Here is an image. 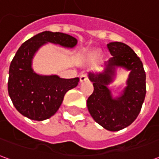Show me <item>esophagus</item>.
Segmentation results:
<instances>
[{
    "instance_id": "esophagus-1",
    "label": "esophagus",
    "mask_w": 159,
    "mask_h": 159,
    "mask_svg": "<svg viewBox=\"0 0 159 159\" xmlns=\"http://www.w3.org/2000/svg\"><path fill=\"white\" fill-rule=\"evenodd\" d=\"M86 80H88V76H87V74H82V75L80 76V81H81V82L86 81Z\"/></svg>"
}]
</instances>
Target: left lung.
Returning <instances> with one entry per match:
<instances>
[{"label": "left lung", "instance_id": "left-lung-1", "mask_svg": "<svg viewBox=\"0 0 159 159\" xmlns=\"http://www.w3.org/2000/svg\"><path fill=\"white\" fill-rule=\"evenodd\" d=\"M107 49L112 57L106 62L105 71L89 74L93 92L88 98L87 107L96 123L107 130L118 131L130 125L140 113L147 92L146 72L140 59L128 45L110 42ZM117 66L130 69V74L123 95L112 99L106 86L112 80Z\"/></svg>", "mask_w": 159, "mask_h": 159}]
</instances>
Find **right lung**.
I'll list each match as a JSON object with an SVG mask.
<instances>
[{
  "instance_id": "right-lung-1",
  "label": "right lung",
  "mask_w": 159,
  "mask_h": 159,
  "mask_svg": "<svg viewBox=\"0 0 159 159\" xmlns=\"http://www.w3.org/2000/svg\"><path fill=\"white\" fill-rule=\"evenodd\" d=\"M46 42L73 48L77 41L64 33H39L23 43L9 68L7 89L13 106L23 116L36 121H43L53 116L62 104L66 92L77 86L79 82L78 77L64 79L56 75L40 76L33 71V55Z\"/></svg>"
}]
</instances>
